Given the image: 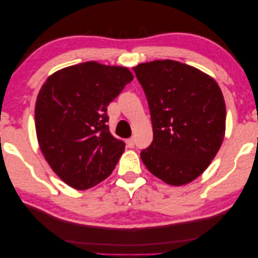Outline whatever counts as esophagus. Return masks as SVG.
I'll list each match as a JSON object with an SVG mask.
<instances>
[{
    "instance_id": "34e87169",
    "label": "esophagus",
    "mask_w": 258,
    "mask_h": 258,
    "mask_svg": "<svg viewBox=\"0 0 258 258\" xmlns=\"http://www.w3.org/2000/svg\"><path fill=\"white\" fill-rule=\"evenodd\" d=\"M126 145H128V147H130V149H133V147L135 146V138L134 137L129 138L128 141H126Z\"/></svg>"
}]
</instances>
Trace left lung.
<instances>
[{
	"mask_svg": "<svg viewBox=\"0 0 258 258\" xmlns=\"http://www.w3.org/2000/svg\"><path fill=\"white\" fill-rule=\"evenodd\" d=\"M149 103L153 142L141 158L152 175L171 186L197 179L225 137L224 96L215 79L164 59L133 67Z\"/></svg>",
	"mask_w": 258,
	"mask_h": 258,
	"instance_id": "8db88e82",
	"label": "left lung"
}]
</instances>
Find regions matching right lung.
<instances>
[{
  "label": "right lung",
  "mask_w": 258,
  "mask_h": 258,
  "mask_svg": "<svg viewBox=\"0 0 258 258\" xmlns=\"http://www.w3.org/2000/svg\"><path fill=\"white\" fill-rule=\"evenodd\" d=\"M134 79L129 69L86 61L45 80L35 104L40 150L59 178L88 189L112 174L124 143L114 138L107 106Z\"/></svg>",
  "instance_id": "right-lung-1"
}]
</instances>
